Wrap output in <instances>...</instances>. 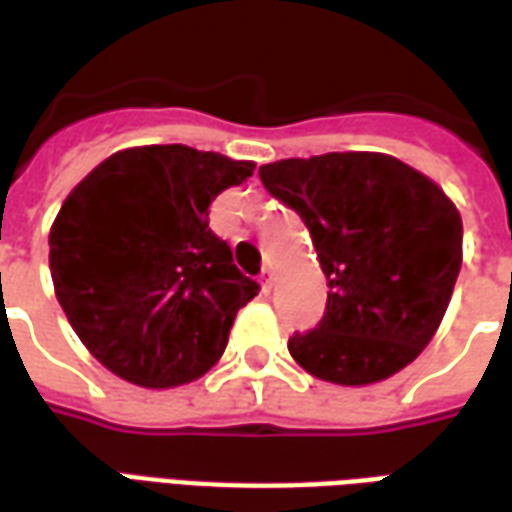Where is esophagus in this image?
I'll list each match as a JSON object with an SVG mask.
<instances>
[{"label":"esophagus","mask_w":512,"mask_h":512,"mask_svg":"<svg viewBox=\"0 0 512 512\" xmlns=\"http://www.w3.org/2000/svg\"><path fill=\"white\" fill-rule=\"evenodd\" d=\"M260 285H263L266 293H271V288H274V268L271 266L263 268V274H260Z\"/></svg>","instance_id":"esophagus-1"}]
</instances>
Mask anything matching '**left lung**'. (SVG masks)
<instances>
[{
  "label": "left lung",
  "mask_w": 512,
  "mask_h": 512,
  "mask_svg": "<svg viewBox=\"0 0 512 512\" xmlns=\"http://www.w3.org/2000/svg\"><path fill=\"white\" fill-rule=\"evenodd\" d=\"M260 180L307 224L329 282L318 329L293 334L310 376L367 386L411 365L433 340L463 260L455 202L386 153H323L260 167Z\"/></svg>",
  "instance_id": "obj_1"
}]
</instances>
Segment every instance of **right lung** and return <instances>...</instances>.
<instances>
[{
    "label": "right lung",
    "instance_id": "1",
    "mask_svg": "<svg viewBox=\"0 0 512 512\" xmlns=\"http://www.w3.org/2000/svg\"><path fill=\"white\" fill-rule=\"evenodd\" d=\"M255 161L186 145L117 150L65 197L49 233L54 293L115 376L169 389L205 376L257 296L208 227L211 202Z\"/></svg>",
    "mask_w": 512,
    "mask_h": 512
}]
</instances>
